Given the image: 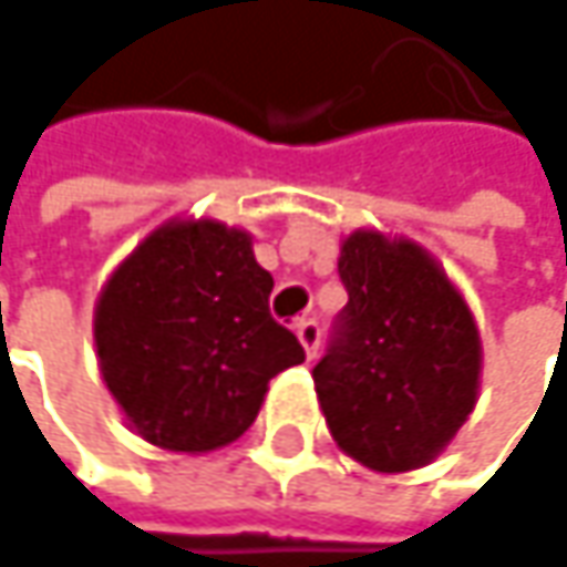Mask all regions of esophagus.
<instances>
[{"label": "esophagus", "mask_w": 567, "mask_h": 567, "mask_svg": "<svg viewBox=\"0 0 567 567\" xmlns=\"http://www.w3.org/2000/svg\"><path fill=\"white\" fill-rule=\"evenodd\" d=\"M297 339L306 348V358H316V351H319V339H322V329H319V322L316 319H297Z\"/></svg>", "instance_id": "1"}]
</instances>
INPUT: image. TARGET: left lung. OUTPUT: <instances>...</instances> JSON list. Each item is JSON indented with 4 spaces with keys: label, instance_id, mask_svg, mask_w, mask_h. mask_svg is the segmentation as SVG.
Wrapping results in <instances>:
<instances>
[{
    "label": "left lung",
    "instance_id": "1",
    "mask_svg": "<svg viewBox=\"0 0 567 567\" xmlns=\"http://www.w3.org/2000/svg\"><path fill=\"white\" fill-rule=\"evenodd\" d=\"M339 277L348 303L312 368L332 439L374 471L432 462L477 400L471 309L423 248L354 231Z\"/></svg>",
    "mask_w": 567,
    "mask_h": 567
}]
</instances>
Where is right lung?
Segmentation results:
<instances>
[{
    "mask_svg": "<svg viewBox=\"0 0 567 567\" xmlns=\"http://www.w3.org/2000/svg\"><path fill=\"white\" fill-rule=\"evenodd\" d=\"M274 277L219 223L157 228L96 306L105 386L151 445L213 452L255 423L267 381L306 358L270 316Z\"/></svg>",
    "mask_w": 567,
    "mask_h": 567,
    "instance_id": "obj_1",
    "label": "right lung"
}]
</instances>
